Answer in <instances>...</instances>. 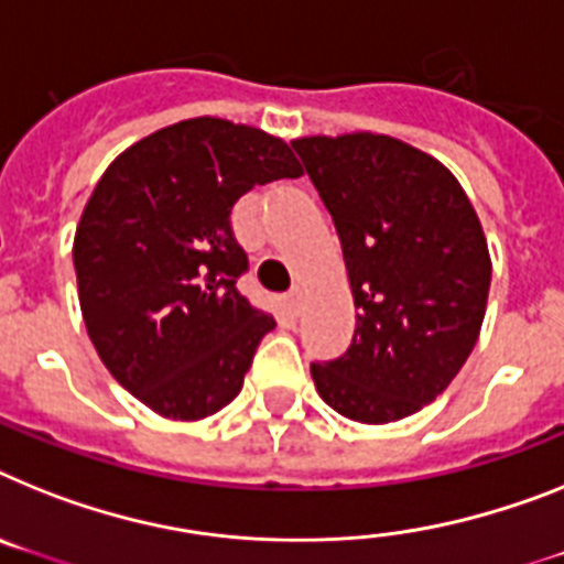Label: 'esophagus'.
<instances>
[{"label": "esophagus", "instance_id": "1", "mask_svg": "<svg viewBox=\"0 0 564 564\" xmlns=\"http://www.w3.org/2000/svg\"><path fill=\"white\" fill-rule=\"evenodd\" d=\"M286 306L292 310V315L301 312V306H304V286H292L290 295H286Z\"/></svg>", "mask_w": 564, "mask_h": 564}]
</instances>
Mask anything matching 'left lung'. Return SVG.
<instances>
[{"mask_svg":"<svg viewBox=\"0 0 564 564\" xmlns=\"http://www.w3.org/2000/svg\"><path fill=\"white\" fill-rule=\"evenodd\" d=\"M292 149L333 215L355 297V335L312 364L321 399L361 424L419 413L476 347L490 254L458 180L384 134L304 137Z\"/></svg>","mask_w":564,"mask_h":564,"instance_id":"8db88e82","label":"left lung"}]
</instances>
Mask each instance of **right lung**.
<instances>
[{
	"label": "right lung",
	"instance_id": "add662e5",
	"mask_svg": "<svg viewBox=\"0 0 564 564\" xmlns=\"http://www.w3.org/2000/svg\"><path fill=\"white\" fill-rule=\"evenodd\" d=\"M301 177L283 140L197 117L154 131L99 177L74 238L79 306L117 381L165 419L197 421L243 387L272 315L240 295L231 209Z\"/></svg>",
	"mask_w": 564,
	"mask_h": 564
}]
</instances>
